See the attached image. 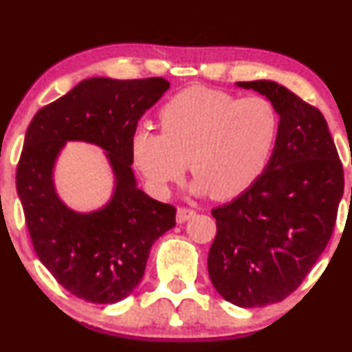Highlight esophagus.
Here are the masks:
<instances>
[{
  "label": "esophagus",
  "mask_w": 352,
  "mask_h": 352,
  "mask_svg": "<svg viewBox=\"0 0 352 352\" xmlns=\"http://www.w3.org/2000/svg\"><path fill=\"white\" fill-rule=\"evenodd\" d=\"M192 217H195V210L185 207H180L177 210V221H179V223H185V221L190 220Z\"/></svg>",
  "instance_id": "esophagus-1"
}]
</instances>
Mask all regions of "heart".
<instances>
[{
  "instance_id": "1",
  "label": "heart",
  "mask_w": 352,
  "mask_h": 352,
  "mask_svg": "<svg viewBox=\"0 0 352 352\" xmlns=\"http://www.w3.org/2000/svg\"><path fill=\"white\" fill-rule=\"evenodd\" d=\"M159 119L162 132L140 127L131 137L135 168L155 193L179 184L190 162L193 192L235 199L260 179L280 135L270 99L201 86L173 96Z\"/></svg>"
}]
</instances>
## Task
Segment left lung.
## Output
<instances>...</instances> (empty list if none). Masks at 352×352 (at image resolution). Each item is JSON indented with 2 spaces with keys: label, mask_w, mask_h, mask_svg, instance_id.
I'll list each match as a JSON object with an SVG mask.
<instances>
[{
  "label": "left lung",
  "mask_w": 352,
  "mask_h": 352,
  "mask_svg": "<svg viewBox=\"0 0 352 352\" xmlns=\"http://www.w3.org/2000/svg\"><path fill=\"white\" fill-rule=\"evenodd\" d=\"M270 99L280 135L268 167L248 190L213 208L208 274L241 308L289 296L321 256L336 223L344 172L319 109L273 80L236 82Z\"/></svg>",
  "instance_id": "1"
}]
</instances>
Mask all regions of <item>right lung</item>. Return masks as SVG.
I'll list each match as a JSON object with an SVG mask.
<instances>
[{"label": "right lung", "mask_w": 352, "mask_h": 352, "mask_svg": "<svg viewBox=\"0 0 352 352\" xmlns=\"http://www.w3.org/2000/svg\"><path fill=\"white\" fill-rule=\"evenodd\" d=\"M168 87L164 78L80 80L28 127L16 190L31 241L56 281L80 300L112 305L127 298L142 280L153 241L175 227V207L137 188L131 168L139 119ZM69 140L99 144L115 172V193L96 212H74L55 193L54 164Z\"/></svg>", "instance_id": "add662e5"}]
</instances>
